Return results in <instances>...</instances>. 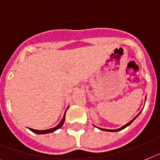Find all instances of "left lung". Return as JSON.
Listing matches in <instances>:
<instances>
[{"mask_svg": "<svg viewBox=\"0 0 160 160\" xmlns=\"http://www.w3.org/2000/svg\"><path fill=\"white\" fill-rule=\"evenodd\" d=\"M140 114V113H139ZM139 114H138V115H136V116H135V117L133 118V119H132V120H131V121H129L128 122V123H126L125 125H123V127H121V128H118V129H115V130H111V129H105V128H100L101 130H103V131H107V132H118V131H120V130H122V129H123V128H125L126 127H128V125H130V124H131V123H132V121H133L134 119H136L137 117H138V115H139Z\"/></svg>", "mask_w": 160, "mask_h": 160, "instance_id": "8db88e82", "label": "left lung"}]
</instances>
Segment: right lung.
<instances>
[{
	"label": "right lung",
	"instance_id": "add662e5",
	"mask_svg": "<svg viewBox=\"0 0 160 160\" xmlns=\"http://www.w3.org/2000/svg\"><path fill=\"white\" fill-rule=\"evenodd\" d=\"M64 120H65V114H64V116H63V118H62V121L60 122V123H58V124L56 127H54V128H49V129H46V130H36V129H32V128H29V129H30L32 132H35V133H38V134L50 133V132H54L55 130H57V129H58V128H61L62 126V124H63Z\"/></svg>",
	"mask_w": 160,
	"mask_h": 160
}]
</instances>
